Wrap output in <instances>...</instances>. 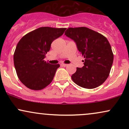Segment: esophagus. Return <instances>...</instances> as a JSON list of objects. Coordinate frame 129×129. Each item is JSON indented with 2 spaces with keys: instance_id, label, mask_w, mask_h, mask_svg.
Returning a JSON list of instances; mask_svg holds the SVG:
<instances>
[{
  "instance_id": "34e87169",
  "label": "esophagus",
  "mask_w": 129,
  "mask_h": 129,
  "mask_svg": "<svg viewBox=\"0 0 129 129\" xmlns=\"http://www.w3.org/2000/svg\"><path fill=\"white\" fill-rule=\"evenodd\" d=\"M61 66H63V67H67L68 66V64H67V63H62Z\"/></svg>"
}]
</instances>
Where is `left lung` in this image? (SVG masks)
I'll list each match as a JSON object with an SVG mask.
<instances>
[{"label": "left lung", "mask_w": 129, "mask_h": 129, "mask_svg": "<svg viewBox=\"0 0 129 129\" xmlns=\"http://www.w3.org/2000/svg\"><path fill=\"white\" fill-rule=\"evenodd\" d=\"M65 35L76 42L84 58V66L77 68L72 76L73 82L88 89L103 84L109 76L113 61V54L107 38L87 27L69 28Z\"/></svg>", "instance_id": "1"}]
</instances>
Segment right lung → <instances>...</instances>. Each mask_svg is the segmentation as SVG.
<instances>
[{
  "label": "right lung",
  "mask_w": 129,
  "mask_h": 129,
  "mask_svg": "<svg viewBox=\"0 0 129 129\" xmlns=\"http://www.w3.org/2000/svg\"><path fill=\"white\" fill-rule=\"evenodd\" d=\"M66 28L44 26L28 33L19 41L14 53L17 76L29 89L40 90L51 83L59 64L44 60L51 43L61 36Z\"/></svg>",
  "instance_id": "1"
}]
</instances>
